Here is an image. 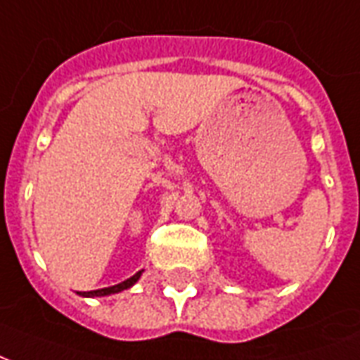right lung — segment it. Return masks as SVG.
I'll list each match as a JSON object with an SVG mask.
<instances>
[{
	"mask_svg": "<svg viewBox=\"0 0 360 360\" xmlns=\"http://www.w3.org/2000/svg\"><path fill=\"white\" fill-rule=\"evenodd\" d=\"M142 276V270L136 271L133 278L125 279V281H121V283H117V285H111V287H105V289H96V291H82V297H105V295H115V293H121V291H125V289H129V287H133L136 281H139V278Z\"/></svg>",
	"mask_w": 360,
	"mask_h": 360,
	"instance_id": "add662e5",
	"label": "right lung"
}]
</instances>
